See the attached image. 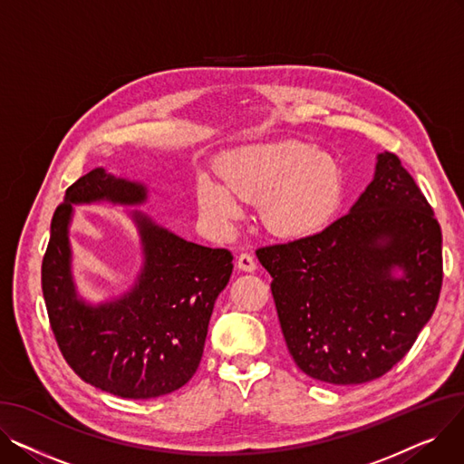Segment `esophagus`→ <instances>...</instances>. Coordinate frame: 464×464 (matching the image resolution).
Returning a JSON list of instances; mask_svg holds the SVG:
<instances>
[{
  "label": "esophagus",
  "mask_w": 464,
  "mask_h": 464,
  "mask_svg": "<svg viewBox=\"0 0 464 464\" xmlns=\"http://www.w3.org/2000/svg\"><path fill=\"white\" fill-rule=\"evenodd\" d=\"M256 261L252 256L248 254H240L238 259H237V269L242 271V273H254L256 271Z\"/></svg>",
  "instance_id": "34e87169"
}]
</instances>
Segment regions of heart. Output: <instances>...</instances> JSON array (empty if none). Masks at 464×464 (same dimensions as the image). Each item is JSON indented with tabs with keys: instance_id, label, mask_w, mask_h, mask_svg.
Masks as SVG:
<instances>
[{
	"instance_id": "heart-1",
	"label": "heart",
	"mask_w": 464,
	"mask_h": 464,
	"mask_svg": "<svg viewBox=\"0 0 464 464\" xmlns=\"http://www.w3.org/2000/svg\"><path fill=\"white\" fill-rule=\"evenodd\" d=\"M218 173L224 184L198 182L199 210L218 229L240 216L238 197L259 201L261 224L275 237L308 238L333 222L346 195L343 163L303 140L242 146L222 158Z\"/></svg>"
}]
</instances>
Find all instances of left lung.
Instances as JSON below:
<instances>
[{
  "label": "left lung",
  "instance_id": "left-lung-1",
  "mask_svg": "<svg viewBox=\"0 0 464 464\" xmlns=\"http://www.w3.org/2000/svg\"><path fill=\"white\" fill-rule=\"evenodd\" d=\"M285 346L314 380L383 376L416 343L442 287V231L392 152L346 216L318 235L259 248Z\"/></svg>",
  "mask_w": 464,
  "mask_h": 464
}]
</instances>
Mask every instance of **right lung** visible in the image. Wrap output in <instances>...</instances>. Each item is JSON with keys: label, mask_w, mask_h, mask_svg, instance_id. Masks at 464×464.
<instances>
[{"label": "right lung", "mask_w": 464, "mask_h": 464, "mask_svg": "<svg viewBox=\"0 0 464 464\" xmlns=\"http://www.w3.org/2000/svg\"><path fill=\"white\" fill-rule=\"evenodd\" d=\"M149 186L95 167L65 191L51 224L41 284L56 343L86 383L121 399L173 393L198 371L214 303L233 273V256L182 238L139 208L124 210L142 263L124 294L84 297L72 275L69 229L75 207H142Z\"/></svg>", "instance_id": "obj_1"}]
</instances>
